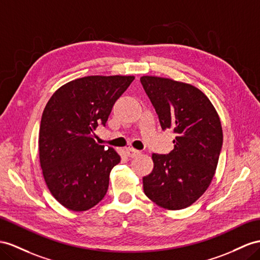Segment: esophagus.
<instances>
[{"mask_svg":"<svg viewBox=\"0 0 260 260\" xmlns=\"http://www.w3.org/2000/svg\"><path fill=\"white\" fill-rule=\"evenodd\" d=\"M125 152H126V155H127L129 158H135V157L141 155V151L136 150L134 148H126Z\"/></svg>","mask_w":260,"mask_h":260,"instance_id":"1","label":"esophagus"}]
</instances>
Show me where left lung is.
Masks as SVG:
<instances>
[{"label":"left lung","mask_w":260,"mask_h":260,"mask_svg":"<svg viewBox=\"0 0 260 260\" xmlns=\"http://www.w3.org/2000/svg\"><path fill=\"white\" fill-rule=\"evenodd\" d=\"M143 88L161 128L176 133L168 155L152 154L154 168L143 178L145 194L162 209H185L212 182L223 144L219 116L194 85L169 78L143 76Z\"/></svg>","instance_id":"1"}]
</instances>
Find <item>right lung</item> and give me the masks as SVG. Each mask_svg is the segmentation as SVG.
Masks as SVG:
<instances>
[{
	"instance_id": "right-lung-1",
	"label": "right lung",
	"mask_w": 260,
	"mask_h": 260,
	"mask_svg": "<svg viewBox=\"0 0 260 260\" xmlns=\"http://www.w3.org/2000/svg\"><path fill=\"white\" fill-rule=\"evenodd\" d=\"M134 76H88L60 86L45 106L39 128V162L47 187L66 209L86 211L106 194L110 172L121 161L94 141L113 105Z\"/></svg>"
}]
</instances>
